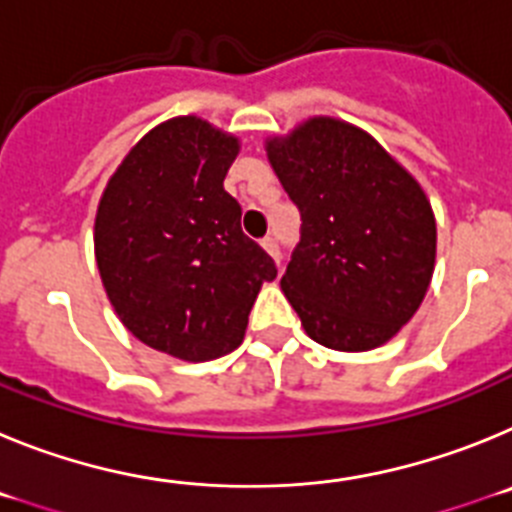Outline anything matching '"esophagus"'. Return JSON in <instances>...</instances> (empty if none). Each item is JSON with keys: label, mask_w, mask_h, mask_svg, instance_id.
<instances>
[{"label": "esophagus", "mask_w": 512, "mask_h": 512, "mask_svg": "<svg viewBox=\"0 0 512 512\" xmlns=\"http://www.w3.org/2000/svg\"><path fill=\"white\" fill-rule=\"evenodd\" d=\"M261 246H264V251L269 253L271 259L279 261V241H277V235H266L264 241H261Z\"/></svg>", "instance_id": "34e87169"}]
</instances>
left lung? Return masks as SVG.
Masks as SVG:
<instances>
[{
	"label": "left lung",
	"mask_w": 512,
	"mask_h": 512,
	"mask_svg": "<svg viewBox=\"0 0 512 512\" xmlns=\"http://www.w3.org/2000/svg\"><path fill=\"white\" fill-rule=\"evenodd\" d=\"M266 153L300 210L282 292L312 341L369 351L423 302L436 264V217L408 171L364 130L312 117Z\"/></svg>",
	"instance_id": "1"
}]
</instances>
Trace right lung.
Masks as SVG:
<instances>
[{
    "mask_svg": "<svg viewBox=\"0 0 512 512\" xmlns=\"http://www.w3.org/2000/svg\"><path fill=\"white\" fill-rule=\"evenodd\" d=\"M238 148L200 117H174L135 143L99 200L104 292L138 341L174 359L235 351L261 284L277 277L223 187Z\"/></svg>",
    "mask_w": 512,
    "mask_h": 512,
    "instance_id": "right-lung-1",
    "label": "right lung"
}]
</instances>
